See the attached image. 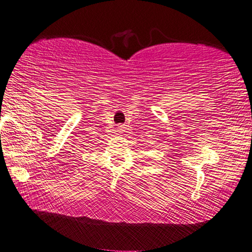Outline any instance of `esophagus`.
I'll use <instances>...</instances> for the list:
<instances>
[{
  "mask_svg": "<svg viewBox=\"0 0 252 252\" xmlns=\"http://www.w3.org/2000/svg\"><path fill=\"white\" fill-rule=\"evenodd\" d=\"M117 129H118V132H119V133H122L123 131H125V126H123L122 125H120L119 126L117 127Z\"/></svg>",
  "mask_w": 252,
  "mask_h": 252,
  "instance_id": "1",
  "label": "esophagus"
}]
</instances>
